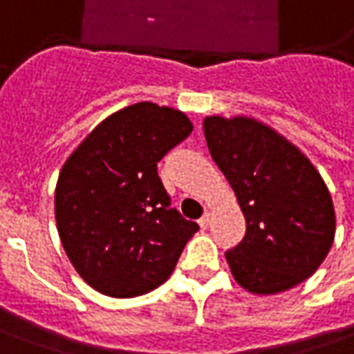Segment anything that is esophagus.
<instances>
[{"label":"esophagus","mask_w":354,"mask_h":354,"mask_svg":"<svg viewBox=\"0 0 354 354\" xmlns=\"http://www.w3.org/2000/svg\"><path fill=\"white\" fill-rule=\"evenodd\" d=\"M198 224H201V227H203V230H206V227L210 226V212H208V210H206L205 214L201 216V220H198Z\"/></svg>","instance_id":"esophagus-1"}]
</instances>
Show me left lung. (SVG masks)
Returning <instances> with one entry per match:
<instances>
[{
	"label": "left lung",
	"mask_w": 354,
	"mask_h": 354,
	"mask_svg": "<svg viewBox=\"0 0 354 354\" xmlns=\"http://www.w3.org/2000/svg\"><path fill=\"white\" fill-rule=\"evenodd\" d=\"M210 156L245 216V236L226 261L255 294L288 290L312 277L335 238V210L322 175L300 149L253 118L208 116Z\"/></svg>",
	"instance_id": "obj_1"
}]
</instances>
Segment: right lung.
<instances>
[{"label": "right lung", "mask_w": 354, "mask_h": 354, "mask_svg": "<svg viewBox=\"0 0 354 354\" xmlns=\"http://www.w3.org/2000/svg\"><path fill=\"white\" fill-rule=\"evenodd\" d=\"M191 132L181 111L136 103L105 118L64 163L58 234L95 290L132 298L169 279L198 224L171 208L158 161Z\"/></svg>", "instance_id": "obj_1"}]
</instances>
